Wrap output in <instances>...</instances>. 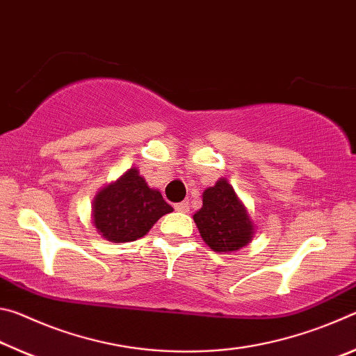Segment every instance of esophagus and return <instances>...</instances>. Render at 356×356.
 <instances>
[{
  "label": "esophagus",
  "mask_w": 356,
  "mask_h": 356,
  "mask_svg": "<svg viewBox=\"0 0 356 356\" xmlns=\"http://www.w3.org/2000/svg\"><path fill=\"white\" fill-rule=\"evenodd\" d=\"M174 209H176L177 212H182V213L188 212V209H190V206H188V201H182V202L174 204Z\"/></svg>",
  "instance_id": "34e87169"
}]
</instances>
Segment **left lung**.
I'll return each mask as SVG.
<instances>
[{
  "label": "left lung",
  "mask_w": 356,
  "mask_h": 356,
  "mask_svg": "<svg viewBox=\"0 0 356 356\" xmlns=\"http://www.w3.org/2000/svg\"><path fill=\"white\" fill-rule=\"evenodd\" d=\"M193 220L206 245L221 254L242 250L256 232L248 209L226 177L204 190L202 207Z\"/></svg>",
  "instance_id": "1"
}]
</instances>
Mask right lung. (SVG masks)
Masks as SVG:
<instances>
[{
	"label": "right lung",
	"mask_w": 356,
	"mask_h": 356,
	"mask_svg": "<svg viewBox=\"0 0 356 356\" xmlns=\"http://www.w3.org/2000/svg\"><path fill=\"white\" fill-rule=\"evenodd\" d=\"M161 193L150 188L138 168H130L95 193L91 218L100 237L113 243L135 242L172 212Z\"/></svg>",
	"instance_id": "right-lung-1"
}]
</instances>
